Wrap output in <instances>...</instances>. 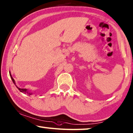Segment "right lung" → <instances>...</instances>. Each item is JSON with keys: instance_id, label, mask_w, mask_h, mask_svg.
I'll return each mask as SVG.
<instances>
[{"instance_id": "1", "label": "right lung", "mask_w": 133, "mask_h": 133, "mask_svg": "<svg viewBox=\"0 0 133 133\" xmlns=\"http://www.w3.org/2000/svg\"><path fill=\"white\" fill-rule=\"evenodd\" d=\"M9 75H10V77H11V79H12V80L13 83H14V84H15V86H16V87L18 88V90H20L21 92H23V93H24L25 94H28V95H32V94H32V92H30L28 89H22V88H19L18 87H17V86L16 85V83H15V80H14V78H13V77H12V75H11L10 71H9Z\"/></svg>"}]
</instances>
